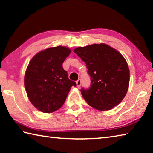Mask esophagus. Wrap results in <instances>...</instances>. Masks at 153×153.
I'll use <instances>...</instances> for the list:
<instances>
[{
  "label": "esophagus",
  "mask_w": 153,
  "mask_h": 153,
  "mask_svg": "<svg viewBox=\"0 0 153 153\" xmlns=\"http://www.w3.org/2000/svg\"><path fill=\"white\" fill-rule=\"evenodd\" d=\"M76 84H77V87H80V86H81V84H82V80L80 79H79L78 80H77Z\"/></svg>",
  "instance_id": "esophagus-1"
}]
</instances>
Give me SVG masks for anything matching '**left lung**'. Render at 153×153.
<instances>
[{
	"label": "left lung",
	"instance_id": "8db88e82",
	"mask_svg": "<svg viewBox=\"0 0 153 153\" xmlns=\"http://www.w3.org/2000/svg\"><path fill=\"white\" fill-rule=\"evenodd\" d=\"M86 65L90 86L81 93L88 104L100 111L110 110L122 101L128 90L129 71L123 56L105 44L74 49Z\"/></svg>",
	"mask_w": 153,
	"mask_h": 153
}]
</instances>
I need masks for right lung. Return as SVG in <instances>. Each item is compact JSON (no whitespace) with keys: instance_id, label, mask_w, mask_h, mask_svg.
<instances>
[{"instance_id":"1","label":"right lung","mask_w":153,"mask_h":153,"mask_svg":"<svg viewBox=\"0 0 153 153\" xmlns=\"http://www.w3.org/2000/svg\"><path fill=\"white\" fill-rule=\"evenodd\" d=\"M70 53L71 50L65 46L48 48L36 55L28 65L24 78L27 97L43 113L59 109L71 86H77L68 78L62 65Z\"/></svg>"}]
</instances>
